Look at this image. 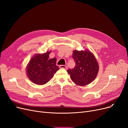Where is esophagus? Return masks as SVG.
Listing matches in <instances>:
<instances>
[{
    "instance_id": "obj_1",
    "label": "esophagus",
    "mask_w": 128,
    "mask_h": 128,
    "mask_svg": "<svg viewBox=\"0 0 128 128\" xmlns=\"http://www.w3.org/2000/svg\"><path fill=\"white\" fill-rule=\"evenodd\" d=\"M59 67H60V68H64V69H66L67 68V67L65 65H60Z\"/></svg>"
}]
</instances>
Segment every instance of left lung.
Segmentation results:
<instances>
[{
  "instance_id": "8db88e82",
  "label": "left lung",
  "mask_w": 128,
  "mask_h": 128,
  "mask_svg": "<svg viewBox=\"0 0 128 128\" xmlns=\"http://www.w3.org/2000/svg\"><path fill=\"white\" fill-rule=\"evenodd\" d=\"M74 68L67 70L72 81L77 85L85 86L91 83L97 76L98 65L94 55L88 50H73Z\"/></svg>"
}]
</instances>
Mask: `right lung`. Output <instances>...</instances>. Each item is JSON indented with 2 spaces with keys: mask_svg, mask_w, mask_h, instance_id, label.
Listing matches in <instances>:
<instances>
[{
  "mask_svg": "<svg viewBox=\"0 0 128 128\" xmlns=\"http://www.w3.org/2000/svg\"><path fill=\"white\" fill-rule=\"evenodd\" d=\"M51 51L43 54H35L27 65L26 73L30 81L37 85H43L53 78L60 69L56 65V58H49Z\"/></svg>",
  "mask_w": 128,
  "mask_h": 128,
  "instance_id": "1",
  "label": "right lung"
}]
</instances>
